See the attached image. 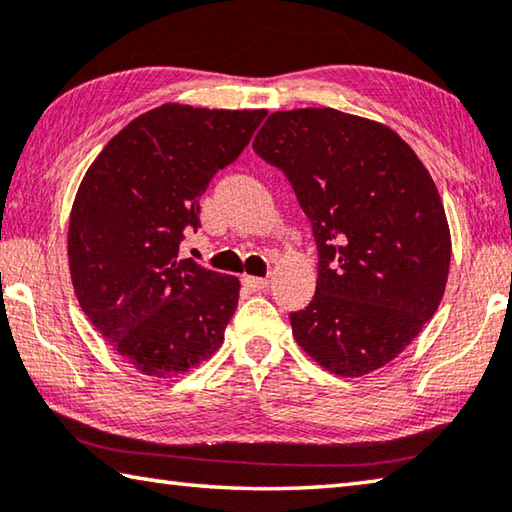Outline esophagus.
I'll list each match as a JSON object with an SVG mask.
<instances>
[{
  "mask_svg": "<svg viewBox=\"0 0 512 512\" xmlns=\"http://www.w3.org/2000/svg\"><path fill=\"white\" fill-rule=\"evenodd\" d=\"M244 286L250 288V291H266L268 288V280L266 277H253V275H244Z\"/></svg>",
  "mask_w": 512,
  "mask_h": 512,
  "instance_id": "1",
  "label": "esophagus"
}]
</instances>
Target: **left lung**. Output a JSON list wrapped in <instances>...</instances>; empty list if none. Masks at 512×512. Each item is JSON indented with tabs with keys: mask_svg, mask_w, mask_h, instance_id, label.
<instances>
[{
	"mask_svg": "<svg viewBox=\"0 0 512 512\" xmlns=\"http://www.w3.org/2000/svg\"><path fill=\"white\" fill-rule=\"evenodd\" d=\"M255 154L282 170L318 246V284L293 336L338 376L387 365L439 309L450 230L436 185L392 129L338 109L275 111Z\"/></svg>",
	"mask_w": 512,
	"mask_h": 512,
	"instance_id": "8db88e82",
	"label": "left lung"
}]
</instances>
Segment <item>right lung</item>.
Segmentation results:
<instances>
[{
	"mask_svg": "<svg viewBox=\"0 0 512 512\" xmlns=\"http://www.w3.org/2000/svg\"><path fill=\"white\" fill-rule=\"evenodd\" d=\"M264 109L161 105L111 138L82 179L69 219V268L91 324L147 376L210 358L237 309L239 280L179 259L199 199L237 161Z\"/></svg>",
	"mask_w": 512,
	"mask_h": 512,
	"instance_id": "obj_1",
	"label": "right lung"
}]
</instances>
